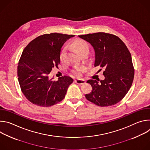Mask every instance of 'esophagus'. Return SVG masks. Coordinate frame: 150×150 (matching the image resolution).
<instances>
[{
    "mask_svg": "<svg viewBox=\"0 0 150 150\" xmlns=\"http://www.w3.org/2000/svg\"><path fill=\"white\" fill-rule=\"evenodd\" d=\"M75 82L79 84V85H82V84H83L85 83V81L84 79H75Z\"/></svg>",
    "mask_w": 150,
    "mask_h": 150,
    "instance_id": "34e87169",
    "label": "esophagus"
}]
</instances>
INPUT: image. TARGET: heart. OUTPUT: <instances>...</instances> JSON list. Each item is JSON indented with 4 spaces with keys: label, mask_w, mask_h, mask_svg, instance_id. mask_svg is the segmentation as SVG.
<instances>
[{
    "label": "heart",
    "mask_w": 150,
    "mask_h": 150,
    "mask_svg": "<svg viewBox=\"0 0 150 150\" xmlns=\"http://www.w3.org/2000/svg\"><path fill=\"white\" fill-rule=\"evenodd\" d=\"M71 46L78 55H79L81 53L83 52H88L89 50V47L87 42L82 40L78 39V40H74V41L72 42ZM64 53H65V49H62L60 53V56H59L60 59L63 58ZM84 70H85V67L75 68L73 70V74L76 76H79L81 75V74L83 73Z\"/></svg>",
    "instance_id": "1"
}]
</instances>
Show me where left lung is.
<instances>
[{"label":"left lung","instance_id":"obj_1","mask_svg":"<svg viewBox=\"0 0 150 150\" xmlns=\"http://www.w3.org/2000/svg\"><path fill=\"white\" fill-rule=\"evenodd\" d=\"M78 37L93 47L94 67L105 69L104 80L87 81L91 85L92 91L85 94V97L101 107L116 104L127 93L134 80V68L129 50L113 34L100 32Z\"/></svg>","mask_w":150,"mask_h":150}]
</instances>
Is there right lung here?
<instances>
[{
    "mask_svg": "<svg viewBox=\"0 0 150 150\" xmlns=\"http://www.w3.org/2000/svg\"><path fill=\"white\" fill-rule=\"evenodd\" d=\"M74 36L56 33L43 34L24 49L18 65V79L21 91L33 104L50 107L65 98L73 79L63 76L54 81L49 74L52 68H58L61 47Z\"/></svg>",
    "mask_w": 150,
    "mask_h": 150,
    "instance_id": "1",
    "label": "right lung"
}]
</instances>
